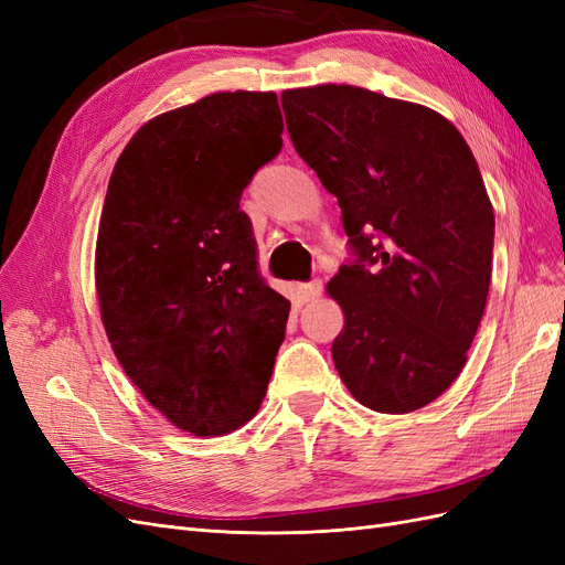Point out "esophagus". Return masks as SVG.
<instances>
[{
	"label": "esophagus",
	"mask_w": 565,
	"mask_h": 565,
	"mask_svg": "<svg viewBox=\"0 0 565 565\" xmlns=\"http://www.w3.org/2000/svg\"><path fill=\"white\" fill-rule=\"evenodd\" d=\"M320 295H322V280H311V282H306V285L299 287V297H301L303 303L318 299Z\"/></svg>",
	"instance_id": "1"
}]
</instances>
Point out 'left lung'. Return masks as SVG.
<instances>
[{
  "label": "left lung",
  "mask_w": 565,
  "mask_h": 565,
  "mask_svg": "<svg viewBox=\"0 0 565 565\" xmlns=\"http://www.w3.org/2000/svg\"><path fill=\"white\" fill-rule=\"evenodd\" d=\"M280 100L355 254L328 282L334 367L358 403L413 413L457 380L486 311L494 214L473 152L436 110L351 84Z\"/></svg>",
  "instance_id": "8db88e82"
}]
</instances>
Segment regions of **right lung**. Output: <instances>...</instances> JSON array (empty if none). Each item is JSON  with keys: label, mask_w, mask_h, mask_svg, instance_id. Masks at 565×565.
<instances>
[{"label": "right lung", "mask_w": 565, "mask_h": 565, "mask_svg": "<svg viewBox=\"0 0 565 565\" xmlns=\"http://www.w3.org/2000/svg\"><path fill=\"white\" fill-rule=\"evenodd\" d=\"M273 92H218L131 136L96 237L100 320L127 377L179 429L224 436L259 409L289 301L256 268L241 195L282 148Z\"/></svg>", "instance_id": "obj_1"}]
</instances>
